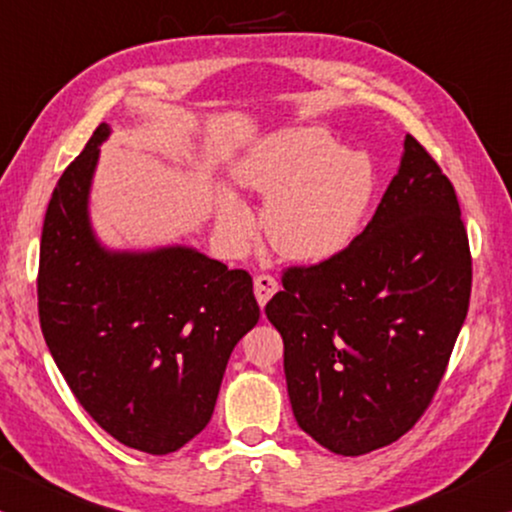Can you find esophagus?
<instances>
[{"label":"esophagus","mask_w":512,"mask_h":512,"mask_svg":"<svg viewBox=\"0 0 512 512\" xmlns=\"http://www.w3.org/2000/svg\"><path fill=\"white\" fill-rule=\"evenodd\" d=\"M276 290H278V281L274 276L262 274V276L255 278V297H257V304H260V306L267 304L269 299L276 295Z\"/></svg>","instance_id":"34e87169"}]
</instances>
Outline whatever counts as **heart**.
Wrapping results in <instances>:
<instances>
[{
  "label": "heart",
  "mask_w": 512,
  "mask_h": 512,
  "mask_svg": "<svg viewBox=\"0 0 512 512\" xmlns=\"http://www.w3.org/2000/svg\"><path fill=\"white\" fill-rule=\"evenodd\" d=\"M238 185L267 199L262 227L285 260L320 264L349 248L374 194L370 156L337 147L323 128H285L257 142L236 166ZM217 229L231 250L255 234L250 208L231 192L215 194Z\"/></svg>",
  "instance_id": "heart-1"
}]
</instances>
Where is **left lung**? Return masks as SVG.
<instances>
[{"label": "left lung", "instance_id": "left-lung-1", "mask_svg": "<svg viewBox=\"0 0 512 512\" xmlns=\"http://www.w3.org/2000/svg\"><path fill=\"white\" fill-rule=\"evenodd\" d=\"M470 250L447 175L412 135L363 234L292 267L267 318L283 337L292 414L318 445L360 456L417 424L470 299Z\"/></svg>", "mask_w": 512, "mask_h": 512}]
</instances>
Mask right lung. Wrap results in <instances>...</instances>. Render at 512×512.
Here are the masks:
<instances>
[{"instance_id":"right-lung-1","label":"right lung","mask_w":512,"mask_h":512,"mask_svg":"<svg viewBox=\"0 0 512 512\" xmlns=\"http://www.w3.org/2000/svg\"><path fill=\"white\" fill-rule=\"evenodd\" d=\"M100 124L60 175L39 250V320L81 407L121 445L170 454L213 417L229 356L260 320L252 278L192 245L112 250L91 224Z\"/></svg>"}]
</instances>
